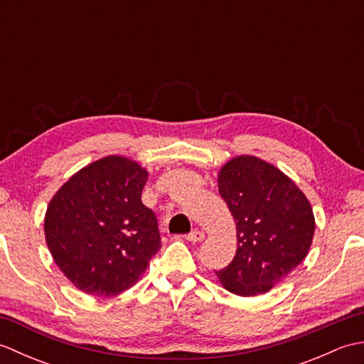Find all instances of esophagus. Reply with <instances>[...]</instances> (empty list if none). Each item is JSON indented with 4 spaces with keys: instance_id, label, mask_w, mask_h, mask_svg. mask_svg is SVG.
<instances>
[{
    "instance_id": "esophagus-1",
    "label": "esophagus",
    "mask_w": 364,
    "mask_h": 364,
    "mask_svg": "<svg viewBox=\"0 0 364 364\" xmlns=\"http://www.w3.org/2000/svg\"><path fill=\"white\" fill-rule=\"evenodd\" d=\"M205 237H206L205 233H203V231H200V230L191 231V233L186 236V239H188L189 242H202Z\"/></svg>"
}]
</instances>
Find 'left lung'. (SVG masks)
<instances>
[{"mask_svg":"<svg viewBox=\"0 0 364 364\" xmlns=\"http://www.w3.org/2000/svg\"><path fill=\"white\" fill-rule=\"evenodd\" d=\"M218 186L236 222L237 249L230 266L215 275L236 296L266 294L310 252L313 208L288 175L252 154L227 161Z\"/></svg>","mask_w":364,"mask_h":364,"instance_id":"1","label":"left lung"}]
</instances>
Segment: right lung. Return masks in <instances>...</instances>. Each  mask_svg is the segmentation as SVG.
<instances>
[{
    "label": "right lung",
    "mask_w": 364,
    "mask_h": 364,
    "mask_svg": "<svg viewBox=\"0 0 364 364\" xmlns=\"http://www.w3.org/2000/svg\"><path fill=\"white\" fill-rule=\"evenodd\" d=\"M149 170L109 154L60 186L46 208L51 257L80 291L114 297L134 286L161 249L156 215L142 203Z\"/></svg>",
    "instance_id": "right-lung-1"
}]
</instances>
